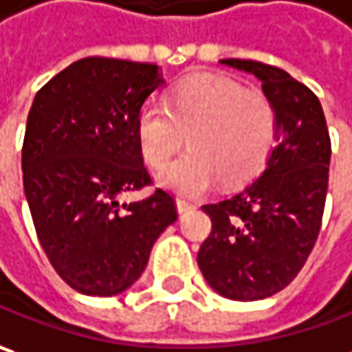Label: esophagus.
Wrapping results in <instances>:
<instances>
[{
    "label": "esophagus",
    "mask_w": 352,
    "mask_h": 352,
    "mask_svg": "<svg viewBox=\"0 0 352 352\" xmlns=\"http://www.w3.org/2000/svg\"><path fill=\"white\" fill-rule=\"evenodd\" d=\"M192 208H195V203H189L185 199H177V210H179V214H187Z\"/></svg>",
    "instance_id": "34e87169"
}]
</instances>
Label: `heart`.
<instances>
[{
  "label": "heart",
  "instance_id": "obj_1",
  "mask_svg": "<svg viewBox=\"0 0 352 352\" xmlns=\"http://www.w3.org/2000/svg\"><path fill=\"white\" fill-rule=\"evenodd\" d=\"M278 110L272 98L222 74L197 72L179 80L165 106H142L135 130L146 163L163 169L185 138L191 147L161 181L181 195H199L221 177L238 187L260 175L276 147Z\"/></svg>",
  "mask_w": 352,
  "mask_h": 352
}]
</instances>
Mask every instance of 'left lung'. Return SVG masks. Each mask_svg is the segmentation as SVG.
I'll use <instances>...</instances> for the list:
<instances>
[{"label": "left lung", "instance_id": "8db88e82", "mask_svg": "<svg viewBox=\"0 0 352 352\" xmlns=\"http://www.w3.org/2000/svg\"><path fill=\"white\" fill-rule=\"evenodd\" d=\"M221 63L262 80L278 110V146L246 189L203 205L212 230L197 262L221 296L256 301L282 292L314 250L327 199L331 138L319 98L285 70L242 58Z\"/></svg>", "mask_w": 352, "mask_h": 352}]
</instances>
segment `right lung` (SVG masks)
<instances>
[{"instance_id":"right-lung-1","label":"right lung","mask_w":352,"mask_h":352,"mask_svg":"<svg viewBox=\"0 0 352 352\" xmlns=\"http://www.w3.org/2000/svg\"><path fill=\"white\" fill-rule=\"evenodd\" d=\"M161 85L157 65L86 56L43 86L27 116L21 169L37 238L54 272L85 296L128 289L177 221L165 189L120 205V195L153 185L135 122Z\"/></svg>"}]
</instances>
